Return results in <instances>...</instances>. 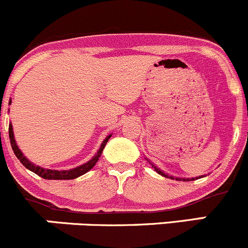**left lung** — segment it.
<instances>
[{
    "label": "left lung",
    "instance_id": "8db88e82",
    "mask_svg": "<svg viewBox=\"0 0 248 248\" xmlns=\"http://www.w3.org/2000/svg\"><path fill=\"white\" fill-rule=\"evenodd\" d=\"M152 168H155V171H157L158 172V173L159 174H161V176H164V177H169L168 176V174H165V173H164V172L163 171H160V170H159V169H157V168H155V165H153V164H152ZM171 178H172V177H171ZM199 178H201V177H199ZM177 181H182V178H177ZM187 181H195V178H187V179H186V178H183V182H187Z\"/></svg>",
    "mask_w": 248,
    "mask_h": 248
}]
</instances>
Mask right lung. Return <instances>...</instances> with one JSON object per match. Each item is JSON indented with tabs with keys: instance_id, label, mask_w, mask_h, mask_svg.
<instances>
[{
	"instance_id": "right-lung-1",
	"label": "right lung",
	"mask_w": 248,
	"mask_h": 248,
	"mask_svg": "<svg viewBox=\"0 0 248 248\" xmlns=\"http://www.w3.org/2000/svg\"><path fill=\"white\" fill-rule=\"evenodd\" d=\"M109 138H110V135H109V137H107L106 139H104L102 145H101L100 150H98L97 155H96L95 157L91 159V160L88 161V163L83 164V165L78 166V168L72 169V170H64V171L48 170V169H43V168H40V166L33 165L31 161H28V159L22 155V152H21V151L19 150V147H17L16 142H15V139H14L13 127H12V124H9L10 145H12V148H13V151H14L15 155H16L17 159H19L21 163H22V165L25 166L26 169H28V170L34 172V173L38 174V176H40L41 178H44V179H75V178H77V177L82 176V174L87 173V172L90 171L91 169L95 166V164L97 163L98 158H100L101 155H102V151H103L104 146H106L107 142H108Z\"/></svg>"
}]
</instances>
